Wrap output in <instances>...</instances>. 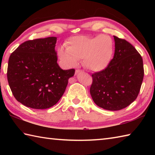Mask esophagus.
Instances as JSON below:
<instances>
[{
  "instance_id": "esophagus-1",
  "label": "esophagus",
  "mask_w": 155,
  "mask_h": 155,
  "mask_svg": "<svg viewBox=\"0 0 155 155\" xmlns=\"http://www.w3.org/2000/svg\"><path fill=\"white\" fill-rule=\"evenodd\" d=\"M82 71H81V70H76V71H75V74L77 75V74H79L80 72H81Z\"/></svg>"
}]
</instances>
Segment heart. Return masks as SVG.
<instances>
[{
	"label": "heart",
	"instance_id": "1",
	"mask_svg": "<svg viewBox=\"0 0 155 155\" xmlns=\"http://www.w3.org/2000/svg\"><path fill=\"white\" fill-rule=\"evenodd\" d=\"M114 52V44L108 35L95 37L73 36L68 39L66 46L58 49L60 59L68 67H76L80 59L91 72L105 70L111 62Z\"/></svg>",
	"mask_w": 155,
	"mask_h": 155
}]
</instances>
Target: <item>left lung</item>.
Instances as JSON below:
<instances>
[{
	"instance_id": "left-lung-1",
	"label": "left lung",
	"mask_w": 155,
	"mask_h": 155,
	"mask_svg": "<svg viewBox=\"0 0 155 155\" xmlns=\"http://www.w3.org/2000/svg\"><path fill=\"white\" fill-rule=\"evenodd\" d=\"M114 58L105 70L92 75L90 94L96 105L117 111L133 103L143 78V59L135 47L114 36Z\"/></svg>"
}]
</instances>
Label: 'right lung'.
I'll return each mask as SVG.
<instances>
[{"mask_svg": "<svg viewBox=\"0 0 155 155\" xmlns=\"http://www.w3.org/2000/svg\"><path fill=\"white\" fill-rule=\"evenodd\" d=\"M56 37L22 43L9 57L7 80L15 98L25 106L45 109L57 104L75 70H62L54 50Z\"/></svg>", "mask_w": 155, "mask_h": 155, "instance_id": "add662e5", "label": "right lung"}]
</instances>
